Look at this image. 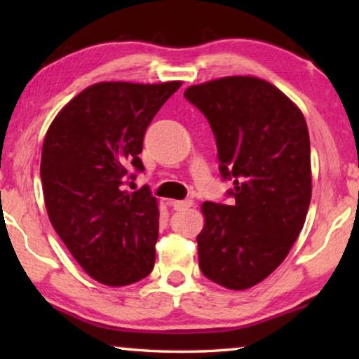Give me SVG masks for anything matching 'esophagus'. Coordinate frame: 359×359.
I'll use <instances>...</instances> for the list:
<instances>
[{
  "label": "esophagus",
  "instance_id": "34e87169",
  "mask_svg": "<svg viewBox=\"0 0 359 359\" xmlns=\"http://www.w3.org/2000/svg\"><path fill=\"white\" fill-rule=\"evenodd\" d=\"M171 205L175 210H185L188 208H191L193 201L191 199H184V201H171Z\"/></svg>",
  "mask_w": 359,
  "mask_h": 359
}]
</instances>
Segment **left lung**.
Returning a JSON list of instances; mask_svg holds the SVG:
<instances>
[{"label":"left lung","mask_w":359,"mask_h":359,"mask_svg":"<svg viewBox=\"0 0 359 359\" xmlns=\"http://www.w3.org/2000/svg\"><path fill=\"white\" fill-rule=\"evenodd\" d=\"M208 118L220 174L233 180V205L205 201L198 234L199 267L209 280L247 290L287 258L312 198L306 118L274 85L231 76L184 93Z\"/></svg>","instance_id":"1"}]
</instances>
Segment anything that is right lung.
<instances>
[{"mask_svg": "<svg viewBox=\"0 0 359 359\" xmlns=\"http://www.w3.org/2000/svg\"><path fill=\"white\" fill-rule=\"evenodd\" d=\"M182 82H100L72 98L48 126L41 180L48 218L87 274L109 287L147 277L155 264L158 203L142 172L144 135ZM133 184V182H130Z\"/></svg>", "mask_w": 359, "mask_h": 359, "instance_id": "right-lung-1", "label": "right lung"}]
</instances>
